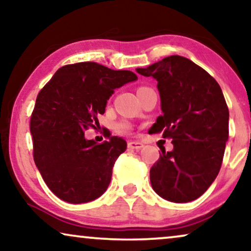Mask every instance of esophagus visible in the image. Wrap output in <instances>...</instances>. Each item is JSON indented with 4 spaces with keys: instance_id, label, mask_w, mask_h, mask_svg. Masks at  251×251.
<instances>
[{
    "instance_id": "1",
    "label": "esophagus",
    "mask_w": 251,
    "mask_h": 251,
    "mask_svg": "<svg viewBox=\"0 0 251 251\" xmlns=\"http://www.w3.org/2000/svg\"><path fill=\"white\" fill-rule=\"evenodd\" d=\"M128 147L130 150H140V149H143L144 145L139 142H130V143H128Z\"/></svg>"
}]
</instances>
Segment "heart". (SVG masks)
I'll list each match as a JSON object with an SVG mask.
<instances>
[{"label":"heart","instance_id":"b5f03b06","mask_svg":"<svg viewBox=\"0 0 251 251\" xmlns=\"http://www.w3.org/2000/svg\"><path fill=\"white\" fill-rule=\"evenodd\" d=\"M118 130H119V132H121V133H126V132H129L130 126L126 122H121L118 125Z\"/></svg>","mask_w":251,"mask_h":251}]
</instances>
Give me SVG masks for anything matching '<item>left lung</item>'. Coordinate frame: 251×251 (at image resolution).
Here are the masks:
<instances>
[{"label": "left lung", "mask_w": 251, "mask_h": 251, "mask_svg": "<svg viewBox=\"0 0 251 251\" xmlns=\"http://www.w3.org/2000/svg\"><path fill=\"white\" fill-rule=\"evenodd\" d=\"M157 81L161 111L152 132L163 130L174 150L162 151L151 168L153 190L164 200L186 203L201 197L221 170L228 139V108L219 84L203 68L170 56L146 68Z\"/></svg>", "instance_id": "1"}]
</instances>
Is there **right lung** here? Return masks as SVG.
Instances as JSON below:
<instances>
[{"label":"right lung","instance_id":"obj_1","mask_svg":"<svg viewBox=\"0 0 251 251\" xmlns=\"http://www.w3.org/2000/svg\"><path fill=\"white\" fill-rule=\"evenodd\" d=\"M130 71L97 63L59 68L36 98L30 133L34 161L51 192L78 204L94 201L107 190L114 162L126 142L112 136L101 144L85 139L89 126L99 125L114 90L137 80Z\"/></svg>","mask_w":251,"mask_h":251}]
</instances>
